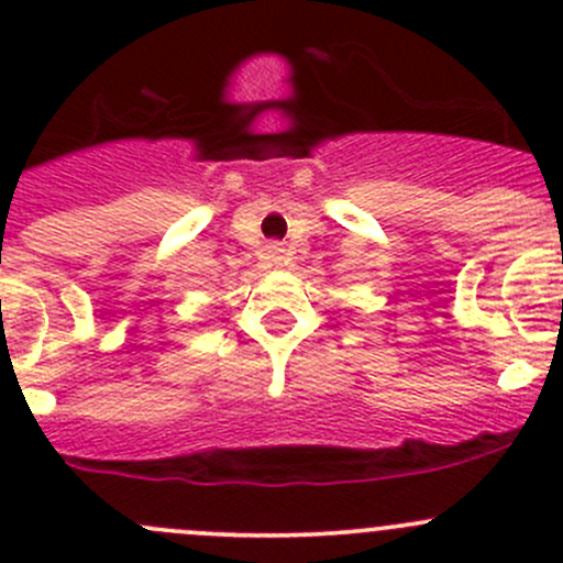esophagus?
Listing matches in <instances>:
<instances>
[{
  "label": "esophagus",
  "mask_w": 563,
  "mask_h": 563,
  "mask_svg": "<svg viewBox=\"0 0 563 563\" xmlns=\"http://www.w3.org/2000/svg\"><path fill=\"white\" fill-rule=\"evenodd\" d=\"M286 255H288L286 245H280V242H269V245H266V258H269L275 266H283Z\"/></svg>",
  "instance_id": "1"
}]
</instances>
